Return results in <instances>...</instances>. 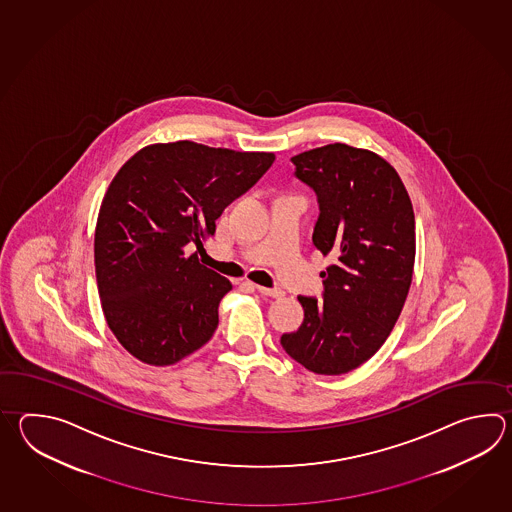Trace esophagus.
Returning <instances> with one entry per match:
<instances>
[{
	"mask_svg": "<svg viewBox=\"0 0 512 512\" xmlns=\"http://www.w3.org/2000/svg\"><path fill=\"white\" fill-rule=\"evenodd\" d=\"M254 287H256L258 293L272 296V298H282L283 294H285L282 289H269V287H261V285H254Z\"/></svg>",
	"mask_w": 512,
	"mask_h": 512,
	"instance_id": "obj_1",
	"label": "esophagus"
}]
</instances>
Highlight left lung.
Masks as SVG:
<instances>
[{
    "label": "left lung",
    "mask_w": 512,
    "mask_h": 512,
    "mask_svg": "<svg viewBox=\"0 0 512 512\" xmlns=\"http://www.w3.org/2000/svg\"><path fill=\"white\" fill-rule=\"evenodd\" d=\"M296 177L318 196L313 243L333 263L324 302L298 296L304 322L282 348L305 370L342 375L390 337L412 285L415 216L410 196L381 155L342 142L293 157Z\"/></svg>",
    "instance_id": "left-lung-1"
}]
</instances>
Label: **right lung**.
I'll return each instance as SVG.
<instances>
[{"instance_id": "right-lung-1", "label": "right lung", "mask_w": 512, "mask_h": 512, "mask_svg": "<svg viewBox=\"0 0 512 512\" xmlns=\"http://www.w3.org/2000/svg\"><path fill=\"white\" fill-rule=\"evenodd\" d=\"M272 163L271 152L177 141L122 164L98 210L95 272L108 327L135 359L172 366L212 338L232 283L187 252Z\"/></svg>"}]
</instances>
